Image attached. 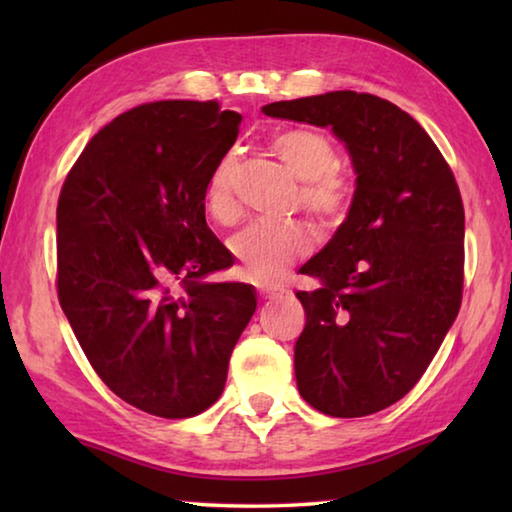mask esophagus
I'll use <instances>...</instances> for the list:
<instances>
[{
  "mask_svg": "<svg viewBox=\"0 0 512 512\" xmlns=\"http://www.w3.org/2000/svg\"><path fill=\"white\" fill-rule=\"evenodd\" d=\"M259 293H262L264 298H277L282 293V289L275 287V284H262V287H259Z\"/></svg>",
  "mask_w": 512,
  "mask_h": 512,
  "instance_id": "34e87169",
  "label": "esophagus"
}]
</instances>
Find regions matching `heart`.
Here are the masks:
<instances>
[{"mask_svg":"<svg viewBox=\"0 0 512 512\" xmlns=\"http://www.w3.org/2000/svg\"><path fill=\"white\" fill-rule=\"evenodd\" d=\"M271 151L300 180L298 205L320 232L339 230L348 219L352 187L339 171L334 142L316 128L296 126L271 137ZM237 155L228 153L216 162L205 187V210L216 223L239 221L241 205L235 192ZM230 250L250 280H271L293 259L311 250V232L302 221H257L230 239Z\"/></svg>","mask_w":512,"mask_h":512,"instance_id":"heart-1","label":"heart"}]
</instances>
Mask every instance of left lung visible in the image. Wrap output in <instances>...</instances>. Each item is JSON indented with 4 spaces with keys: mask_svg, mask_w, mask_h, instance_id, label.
<instances>
[{
    "mask_svg": "<svg viewBox=\"0 0 512 512\" xmlns=\"http://www.w3.org/2000/svg\"><path fill=\"white\" fill-rule=\"evenodd\" d=\"M262 110L332 126L350 151L348 219L300 268L320 287L296 293L307 314L296 381L305 402L332 418L377 413L418 384L461 309L456 178L418 121L375 94L339 90Z\"/></svg>",
    "mask_w": 512,
    "mask_h": 512,
    "instance_id": "obj_1",
    "label": "left lung"
}]
</instances>
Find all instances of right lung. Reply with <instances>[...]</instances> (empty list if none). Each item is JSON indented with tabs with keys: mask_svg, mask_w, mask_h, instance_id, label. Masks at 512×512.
Wrapping results in <instances>:
<instances>
[{
	"mask_svg": "<svg viewBox=\"0 0 512 512\" xmlns=\"http://www.w3.org/2000/svg\"><path fill=\"white\" fill-rule=\"evenodd\" d=\"M239 124L219 101L142 103L92 137L58 196L60 307L103 384L158 418L219 400L257 307L248 284L201 282L232 266L205 187Z\"/></svg>",
	"mask_w": 512,
	"mask_h": 512,
	"instance_id": "add662e5",
	"label": "right lung"
}]
</instances>
